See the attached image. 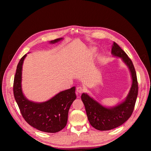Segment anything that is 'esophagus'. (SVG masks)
<instances>
[{"instance_id":"obj_1","label":"esophagus","mask_w":151,"mask_h":151,"mask_svg":"<svg viewBox=\"0 0 151 151\" xmlns=\"http://www.w3.org/2000/svg\"><path fill=\"white\" fill-rule=\"evenodd\" d=\"M84 90H85V89H84L82 87H78L76 88V91H77L78 93H79V94L82 93L84 91Z\"/></svg>"}]
</instances>
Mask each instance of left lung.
<instances>
[{
	"label": "left lung",
	"mask_w": 151,
	"mask_h": 151,
	"mask_svg": "<svg viewBox=\"0 0 151 151\" xmlns=\"http://www.w3.org/2000/svg\"><path fill=\"white\" fill-rule=\"evenodd\" d=\"M111 51L113 55L121 57L130 69L132 85L125 100L111 108L103 106L87 94H82L81 99L90 124L100 131L112 130L126 122L133 114L138 95V82L132 61L115 42L112 46Z\"/></svg>",
	"instance_id": "8db88e82"
}]
</instances>
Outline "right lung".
Returning a JSON list of instances; mask_svg holds the SVG:
<instances>
[{"label": "right lung", "instance_id": "add662e5", "mask_svg": "<svg viewBox=\"0 0 151 151\" xmlns=\"http://www.w3.org/2000/svg\"><path fill=\"white\" fill-rule=\"evenodd\" d=\"M62 38L51 40L56 43ZM25 54L19 60L14 76L13 91L15 101L25 121L37 130L47 133H57L66 127L68 112L76 99L75 87L63 91L47 101L34 103L28 100L21 90V74Z\"/></svg>", "mask_w": 151, "mask_h": 151}]
</instances>
